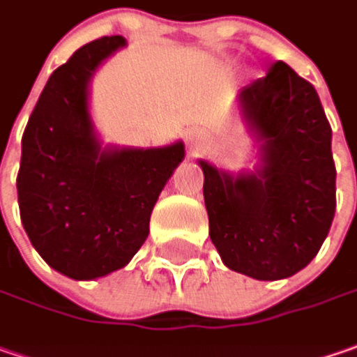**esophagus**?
Returning a JSON list of instances; mask_svg holds the SVG:
<instances>
[{
  "label": "esophagus",
  "instance_id": "34e87169",
  "mask_svg": "<svg viewBox=\"0 0 357 357\" xmlns=\"http://www.w3.org/2000/svg\"><path fill=\"white\" fill-rule=\"evenodd\" d=\"M185 142H188V149L192 153H199L209 146V137L208 133L204 130H190L188 135H185Z\"/></svg>",
  "mask_w": 357,
  "mask_h": 357
}]
</instances>
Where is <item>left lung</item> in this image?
Here are the masks:
<instances>
[{
    "label": "left lung",
    "instance_id": "obj_1",
    "mask_svg": "<svg viewBox=\"0 0 357 357\" xmlns=\"http://www.w3.org/2000/svg\"><path fill=\"white\" fill-rule=\"evenodd\" d=\"M257 144L252 172L199 160L209 238L229 270L275 282L319 252L335 213L332 128L318 91L284 61L238 93Z\"/></svg>",
    "mask_w": 357,
    "mask_h": 357
}]
</instances>
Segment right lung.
<instances>
[{
	"label": "right lung",
	"instance_id": "add662e5",
	"mask_svg": "<svg viewBox=\"0 0 357 357\" xmlns=\"http://www.w3.org/2000/svg\"><path fill=\"white\" fill-rule=\"evenodd\" d=\"M126 38L89 41L47 79L22 139L17 202L25 234L47 266L98 280L130 264L185 148L101 146L89 84Z\"/></svg>",
	"mask_w": 357,
	"mask_h": 357
}]
</instances>
